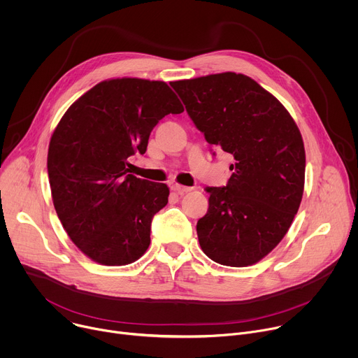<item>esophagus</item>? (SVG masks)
<instances>
[{
    "label": "esophagus",
    "instance_id": "1",
    "mask_svg": "<svg viewBox=\"0 0 358 358\" xmlns=\"http://www.w3.org/2000/svg\"><path fill=\"white\" fill-rule=\"evenodd\" d=\"M171 189L182 195V194L189 192V191L192 189V187H187V185H181V184H173V185H171Z\"/></svg>",
    "mask_w": 358,
    "mask_h": 358
}]
</instances>
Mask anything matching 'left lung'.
I'll list each match as a JSON object with an SVG mask.
<instances>
[{"label": "left lung", "instance_id": "obj_1", "mask_svg": "<svg viewBox=\"0 0 358 358\" xmlns=\"http://www.w3.org/2000/svg\"><path fill=\"white\" fill-rule=\"evenodd\" d=\"M206 140L232 155L225 187H207L208 211L196 222L201 249L225 266H249L283 239L300 207L306 155L280 101L235 72L171 82Z\"/></svg>", "mask_w": 358, "mask_h": 358}]
</instances>
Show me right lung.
<instances>
[{"instance_id": "right-lung-1", "label": "right lung", "mask_w": 358, "mask_h": 358, "mask_svg": "<svg viewBox=\"0 0 358 358\" xmlns=\"http://www.w3.org/2000/svg\"><path fill=\"white\" fill-rule=\"evenodd\" d=\"M182 112L166 82L122 78L97 83L62 116L48 148L50 192L64 229L92 261L122 266L147 250L170 189L129 174L127 160L144 155L164 116Z\"/></svg>"}]
</instances>
